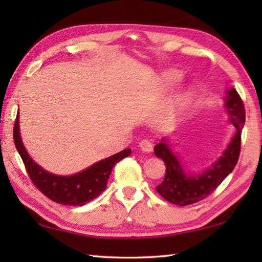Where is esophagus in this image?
Wrapping results in <instances>:
<instances>
[{"label": "esophagus", "instance_id": "34e87169", "mask_svg": "<svg viewBox=\"0 0 262 262\" xmlns=\"http://www.w3.org/2000/svg\"><path fill=\"white\" fill-rule=\"evenodd\" d=\"M139 147L141 148L142 151H144V152H151L152 151V143L148 140L141 141Z\"/></svg>", "mask_w": 262, "mask_h": 262}]
</instances>
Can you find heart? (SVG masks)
Masks as SVG:
<instances>
[{
    "label": "heart",
    "mask_w": 262,
    "mask_h": 262,
    "mask_svg": "<svg viewBox=\"0 0 262 262\" xmlns=\"http://www.w3.org/2000/svg\"><path fill=\"white\" fill-rule=\"evenodd\" d=\"M183 79V74H181L180 70H168V72L164 73L161 76V86L164 91L171 90L174 86L178 85ZM190 100V92H184L181 94L178 98H177V107L178 108H184L186 105L188 104Z\"/></svg>",
    "instance_id": "heart-1"
}]
</instances>
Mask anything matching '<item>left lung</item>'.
Instances as JSON below:
<instances>
[{"label": "left lung", "instance_id": "left-lung-1", "mask_svg": "<svg viewBox=\"0 0 262 262\" xmlns=\"http://www.w3.org/2000/svg\"><path fill=\"white\" fill-rule=\"evenodd\" d=\"M224 107L229 115V122L236 128V133L230 140L227 149L217 161L199 173H187L178 156L170 147V141L162 139L155 145L156 157L162 158L166 166V172L157 192L168 202L177 206H188L206 199L219 187L233 171L241 154V137L245 125V108L243 100L233 88L225 92Z\"/></svg>", "mask_w": 262, "mask_h": 262}]
</instances>
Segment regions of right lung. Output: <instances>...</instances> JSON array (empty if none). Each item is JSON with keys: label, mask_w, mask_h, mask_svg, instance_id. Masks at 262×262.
Listing matches in <instances>:
<instances>
[{"label": "right lung", "mask_w": 262, "mask_h": 262, "mask_svg": "<svg viewBox=\"0 0 262 262\" xmlns=\"http://www.w3.org/2000/svg\"><path fill=\"white\" fill-rule=\"evenodd\" d=\"M14 141L17 151L23 159L28 174L35 187L52 201L67 206H84L104 192L107 187V180L113 166L132 152L130 149H125L113 156L92 164L75 174L57 176L43 170L26 151L20 137L18 114L14 127Z\"/></svg>", "instance_id": "right-lung-1"}]
</instances>
